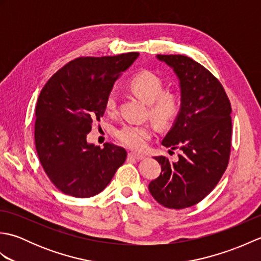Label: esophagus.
I'll use <instances>...</instances> for the list:
<instances>
[{"label":"esophagus","instance_id":"34e87169","mask_svg":"<svg viewBox=\"0 0 261 261\" xmlns=\"http://www.w3.org/2000/svg\"><path fill=\"white\" fill-rule=\"evenodd\" d=\"M127 156H129V158L136 159V160H140V159H143V158H145V156H143V154L137 153V152H129V153H127Z\"/></svg>","mask_w":261,"mask_h":261}]
</instances>
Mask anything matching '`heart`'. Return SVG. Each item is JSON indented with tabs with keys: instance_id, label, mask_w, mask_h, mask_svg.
<instances>
[{
	"instance_id": "1",
	"label": "heart",
	"mask_w": 261,
	"mask_h": 261,
	"mask_svg": "<svg viewBox=\"0 0 261 261\" xmlns=\"http://www.w3.org/2000/svg\"><path fill=\"white\" fill-rule=\"evenodd\" d=\"M130 90L136 95L149 104V113L159 124H167L173 121L179 112V98L174 93L164 92V82L152 71L143 70L132 77L129 83ZM116 94L111 92L107 101L105 110L113 113L116 110ZM151 129L148 125L125 124L116 131V138L124 146L136 150L143 149L151 137Z\"/></svg>"
}]
</instances>
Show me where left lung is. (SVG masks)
<instances>
[{"mask_svg": "<svg viewBox=\"0 0 261 261\" xmlns=\"http://www.w3.org/2000/svg\"><path fill=\"white\" fill-rule=\"evenodd\" d=\"M179 81L180 109L162 141L179 149L177 162L154 157L162 173L149 184L156 201L185 208L208 195L224 174L231 149V104L223 86L202 65L181 55H157Z\"/></svg>", "mask_w": 261, "mask_h": 261, "instance_id": "obj_1", "label": "left lung"}]
</instances>
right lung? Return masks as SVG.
<instances>
[{
  "label": "right lung",
  "mask_w": 261,
  "mask_h": 261,
  "mask_svg": "<svg viewBox=\"0 0 261 261\" xmlns=\"http://www.w3.org/2000/svg\"><path fill=\"white\" fill-rule=\"evenodd\" d=\"M138 57L139 53L80 57L54 74L41 90L36 107L37 153L49 179L67 195H96L125 162V149L109 142L95 147L86 137L93 122L104 115L115 81Z\"/></svg>",
  "instance_id": "obj_1"
}]
</instances>
